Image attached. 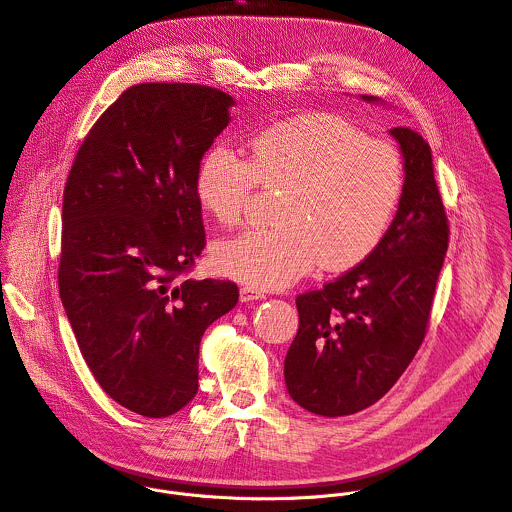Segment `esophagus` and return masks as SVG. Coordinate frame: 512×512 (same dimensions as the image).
Returning <instances> with one entry per match:
<instances>
[{
  "instance_id": "esophagus-1",
  "label": "esophagus",
  "mask_w": 512,
  "mask_h": 512,
  "mask_svg": "<svg viewBox=\"0 0 512 512\" xmlns=\"http://www.w3.org/2000/svg\"><path fill=\"white\" fill-rule=\"evenodd\" d=\"M239 294H241V302H253V300H261V298H265V296H263V291H259V289L251 287V285L241 287Z\"/></svg>"
}]
</instances>
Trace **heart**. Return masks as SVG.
<instances>
[{
	"label": "heart",
	"instance_id": "heart-1",
	"mask_svg": "<svg viewBox=\"0 0 512 512\" xmlns=\"http://www.w3.org/2000/svg\"><path fill=\"white\" fill-rule=\"evenodd\" d=\"M257 184L281 188L275 225L223 241L214 265L255 289H279L316 265L346 271L371 257L405 192L401 152L332 113L265 127L249 160L229 148L204 154L194 176L200 208L221 227L243 223Z\"/></svg>",
	"mask_w": 512,
	"mask_h": 512
}]
</instances>
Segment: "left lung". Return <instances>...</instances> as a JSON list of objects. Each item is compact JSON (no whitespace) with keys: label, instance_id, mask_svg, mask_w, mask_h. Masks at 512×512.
Wrapping results in <instances>:
<instances>
[{"label":"left lung","instance_id":"left-lung-1","mask_svg":"<svg viewBox=\"0 0 512 512\" xmlns=\"http://www.w3.org/2000/svg\"><path fill=\"white\" fill-rule=\"evenodd\" d=\"M391 135L405 160V192L389 233L371 257L296 298L300 328L283 375L289 397L316 415L342 417L375 405L427 332L450 243L448 216L429 143L409 127H393Z\"/></svg>","mask_w":512,"mask_h":512}]
</instances>
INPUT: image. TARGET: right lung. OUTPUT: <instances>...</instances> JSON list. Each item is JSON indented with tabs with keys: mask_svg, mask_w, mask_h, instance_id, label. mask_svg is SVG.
<instances>
[{
	"mask_svg": "<svg viewBox=\"0 0 512 512\" xmlns=\"http://www.w3.org/2000/svg\"><path fill=\"white\" fill-rule=\"evenodd\" d=\"M233 103L206 85H133L66 178L60 300L101 389L143 417L194 399L200 338L239 302L229 279L186 277L206 245L196 168Z\"/></svg>",
	"mask_w": 512,
	"mask_h": 512,
	"instance_id": "right-lung-1",
	"label": "right lung"
}]
</instances>
